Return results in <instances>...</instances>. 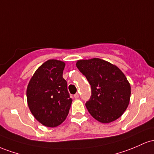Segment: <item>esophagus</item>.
<instances>
[{
  "mask_svg": "<svg viewBox=\"0 0 154 154\" xmlns=\"http://www.w3.org/2000/svg\"><path fill=\"white\" fill-rule=\"evenodd\" d=\"M74 97H75V99H78V98L79 97V93H76V94H75V95H74Z\"/></svg>",
  "mask_w": 154,
  "mask_h": 154,
  "instance_id": "34e87169",
  "label": "esophagus"
}]
</instances>
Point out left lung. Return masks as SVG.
Instances as JSON below:
<instances>
[{
  "label": "left lung",
  "instance_id": "1",
  "mask_svg": "<svg viewBox=\"0 0 154 154\" xmlns=\"http://www.w3.org/2000/svg\"><path fill=\"white\" fill-rule=\"evenodd\" d=\"M76 67L91 85V96L86 107L91 116L103 124L122 116L131 95L130 84L123 72L99 58L78 60Z\"/></svg>",
  "mask_w": 154,
  "mask_h": 154
}]
</instances>
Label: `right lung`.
<instances>
[{"mask_svg":"<svg viewBox=\"0 0 154 154\" xmlns=\"http://www.w3.org/2000/svg\"><path fill=\"white\" fill-rule=\"evenodd\" d=\"M65 66L60 60H47L35 70L27 85L30 112L45 127H57L68 115L72 100L63 77Z\"/></svg>","mask_w":154,"mask_h":154,"instance_id":"obj_1","label":"right lung"}]
</instances>
